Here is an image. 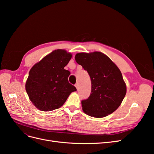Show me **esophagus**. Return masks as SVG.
<instances>
[{"mask_svg":"<svg viewBox=\"0 0 154 154\" xmlns=\"http://www.w3.org/2000/svg\"><path fill=\"white\" fill-rule=\"evenodd\" d=\"M75 87H76V88H77V89H78V83H76V84H75Z\"/></svg>","mask_w":154,"mask_h":154,"instance_id":"esophagus-1","label":"esophagus"}]
</instances>
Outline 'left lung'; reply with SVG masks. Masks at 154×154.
<instances>
[{"label":"left lung","instance_id":"obj_1","mask_svg":"<svg viewBox=\"0 0 154 154\" xmlns=\"http://www.w3.org/2000/svg\"><path fill=\"white\" fill-rule=\"evenodd\" d=\"M76 62L91 80V93L82 101V109L91 117L104 118L117 109L127 93V86L117 66L103 53H80Z\"/></svg>","mask_w":154,"mask_h":154}]
</instances>
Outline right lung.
Segmentation results:
<instances>
[{
	"label": "right lung",
	"mask_w": 154,
	"mask_h": 154,
	"mask_svg": "<svg viewBox=\"0 0 154 154\" xmlns=\"http://www.w3.org/2000/svg\"><path fill=\"white\" fill-rule=\"evenodd\" d=\"M72 56L64 49L54 50L30 69L26 91L38 110L47 112L59 109L70 94L76 91L68 82L71 72L64 69Z\"/></svg>",
	"instance_id": "1"
}]
</instances>
